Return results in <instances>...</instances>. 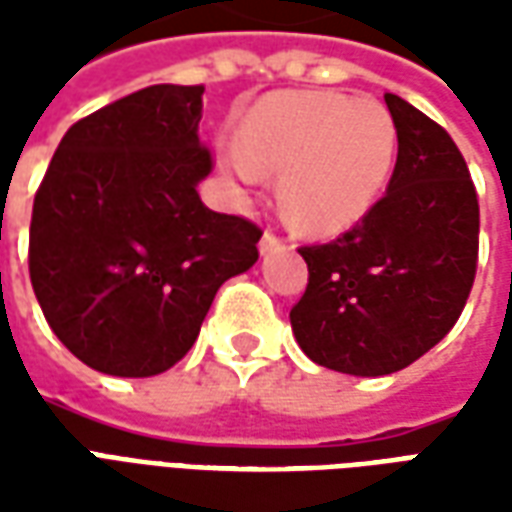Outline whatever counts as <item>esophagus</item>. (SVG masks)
Listing matches in <instances>:
<instances>
[{"instance_id":"esophagus-1","label":"esophagus","mask_w":512,"mask_h":512,"mask_svg":"<svg viewBox=\"0 0 512 512\" xmlns=\"http://www.w3.org/2000/svg\"><path fill=\"white\" fill-rule=\"evenodd\" d=\"M282 244H285V241H282L277 233L266 230V233H263V238H260V255H268V252H274V249H279Z\"/></svg>"}]
</instances>
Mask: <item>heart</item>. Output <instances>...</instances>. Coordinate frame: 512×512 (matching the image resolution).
<instances>
[{
  "instance_id": "1",
  "label": "heart",
  "mask_w": 512,
  "mask_h": 512,
  "mask_svg": "<svg viewBox=\"0 0 512 512\" xmlns=\"http://www.w3.org/2000/svg\"><path fill=\"white\" fill-rule=\"evenodd\" d=\"M241 147L219 164L241 183L277 172L279 202L304 233L332 235L365 216L384 191L397 153L389 109L370 98L293 90L271 93L246 112Z\"/></svg>"
}]
</instances>
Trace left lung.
<instances>
[{
	"label": "left lung",
	"instance_id": "obj_1",
	"mask_svg": "<svg viewBox=\"0 0 512 512\" xmlns=\"http://www.w3.org/2000/svg\"><path fill=\"white\" fill-rule=\"evenodd\" d=\"M397 161L386 194L332 244L301 246L307 290L290 310L301 351L348 376H389L461 318L480 244V205L452 136L386 93Z\"/></svg>",
	"mask_w": 512,
	"mask_h": 512
}]
</instances>
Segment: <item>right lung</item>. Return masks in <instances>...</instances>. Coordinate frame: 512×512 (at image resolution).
Returning <instances> with one entry per match:
<instances>
[{
    "label": "right lung",
    "mask_w": 512,
    "mask_h": 512,
    "mask_svg": "<svg viewBox=\"0 0 512 512\" xmlns=\"http://www.w3.org/2000/svg\"><path fill=\"white\" fill-rule=\"evenodd\" d=\"M205 87L153 84L62 136L29 224V279L51 332L106 376L189 354L216 290L255 266L263 230L202 205Z\"/></svg>",
    "instance_id": "1"
}]
</instances>
